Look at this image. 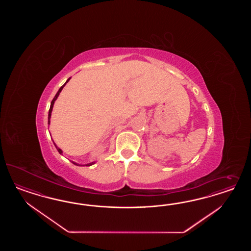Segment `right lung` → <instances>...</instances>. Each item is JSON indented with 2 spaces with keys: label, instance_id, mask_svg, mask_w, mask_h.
I'll list each match as a JSON object with an SVG mask.
<instances>
[{
  "label": "right lung",
  "instance_id": "obj_1",
  "mask_svg": "<svg viewBox=\"0 0 251 251\" xmlns=\"http://www.w3.org/2000/svg\"><path fill=\"white\" fill-rule=\"evenodd\" d=\"M71 79V77L69 78L68 80L66 81V83L65 84H63L62 86H61V88L59 89V91L57 92V94L55 95V97H54V99H52V101H51V103H50V110H49V117H48V124H50V117H51V111H52V108H53V105H54V102H55V100L56 99H58V97H59V95H60V93H61V90H62V88L65 86V84H67L69 82V80ZM54 144V142H53ZM55 145V144H54ZM55 146H56V148H57V150H58V152H60V153H62V151H61V149L59 148V147H57V145H55ZM75 165H76V166H83V165H79V164H77V163H75V162H73ZM95 164V162H92V163H89V164H86L85 166H87V167H89V166H92V165H94Z\"/></svg>",
  "mask_w": 251,
  "mask_h": 251
}]
</instances>
